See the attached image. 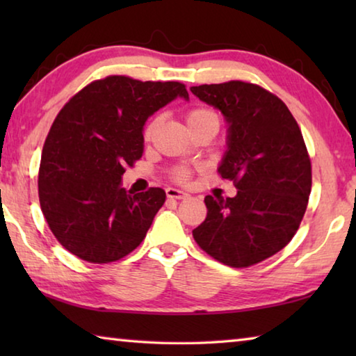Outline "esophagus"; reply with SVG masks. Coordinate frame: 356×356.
<instances>
[{
    "instance_id": "esophagus-1",
    "label": "esophagus",
    "mask_w": 356,
    "mask_h": 356,
    "mask_svg": "<svg viewBox=\"0 0 356 356\" xmlns=\"http://www.w3.org/2000/svg\"><path fill=\"white\" fill-rule=\"evenodd\" d=\"M166 196L170 197V200H185V197H188L190 195L184 190H179V188H166Z\"/></svg>"
}]
</instances>
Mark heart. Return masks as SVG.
<instances>
[{"label": "heart", "mask_w": 356, "mask_h": 356, "mask_svg": "<svg viewBox=\"0 0 356 356\" xmlns=\"http://www.w3.org/2000/svg\"><path fill=\"white\" fill-rule=\"evenodd\" d=\"M207 118H215V114L212 111H209V110H204V108H197V110H193V111H190L188 114H186V120H188V125L195 124V122H200V120L207 119ZM156 122H159V119L152 120V122L147 125L146 130H144V136L149 138L150 135L154 134V130L156 127ZM186 177H188V172H186V171H180L179 172V179L180 180H185Z\"/></svg>", "instance_id": "heart-1"}]
</instances>
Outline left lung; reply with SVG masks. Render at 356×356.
Segmentation results:
<instances>
[{"instance_id": "8db88e82", "label": "left lung", "mask_w": 356, "mask_h": 356, "mask_svg": "<svg viewBox=\"0 0 356 356\" xmlns=\"http://www.w3.org/2000/svg\"><path fill=\"white\" fill-rule=\"evenodd\" d=\"M227 124L218 171L234 197L206 196L196 243L229 267H250L291 242L311 193V161L292 113L272 92L243 81L190 88Z\"/></svg>"}]
</instances>
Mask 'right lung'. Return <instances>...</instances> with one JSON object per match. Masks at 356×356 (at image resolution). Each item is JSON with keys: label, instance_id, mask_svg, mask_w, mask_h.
I'll return each instance as SVG.
<instances>
[{"label": "right lung", "instance_id": "obj_1", "mask_svg": "<svg viewBox=\"0 0 356 356\" xmlns=\"http://www.w3.org/2000/svg\"><path fill=\"white\" fill-rule=\"evenodd\" d=\"M177 81L106 76L74 95L53 122L39 170L42 213L58 242L92 264L127 256L166 200L161 188H122L125 166L141 159L144 125L174 99Z\"/></svg>", "mask_w": 356, "mask_h": 356}]
</instances>
